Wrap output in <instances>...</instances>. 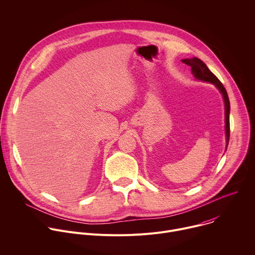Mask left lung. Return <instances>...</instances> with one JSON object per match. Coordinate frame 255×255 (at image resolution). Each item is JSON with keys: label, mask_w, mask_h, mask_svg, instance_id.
I'll return each instance as SVG.
<instances>
[{"label": "left lung", "mask_w": 255, "mask_h": 255, "mask_svg": "<svg viewBox=\"0 0 255 255\" xmlns=\"http://www.w3.org/2000/svg\"><path fill=\"white\" fill-rule=\"evenodd\" d=\"M182 63L191 67V72L193 76L200 81L212 83L215 85V87L220 91L223 96L224 106H225V135H226V147L228 146L229 136H230V123H229V113H230V103L228 99L227 92L222 85V83L218 80V78L207 68V66L198 58H191V59H184L181 60ZM226 150V149H225Z\"/></svg>", "instance_id": "left-lung-1"}]
</instances>
